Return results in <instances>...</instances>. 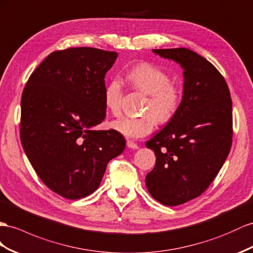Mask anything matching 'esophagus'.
<instances>
[{
	"label": "esophagus",
	"instance_id": "34e87169",
	"mask_svg": "<svg viewBox=\"0 0 253 253\" xmlns=\"http://www.w3.org/2000/svg\"><path fill=\"white\" fill-rule=\"evenodd\" d=\"M127 147L132 148V150H138V148H139L138 144L134 143V142L131 141V140H127Z\"/></svg>",
	"mask_w": 253,
	"mask_h": 253
}]
</instances>
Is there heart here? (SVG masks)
<instances>
[{"label":"heart","instance_id":"obj_1","mask_svg":"<svg viewBox=\"0 0 253 253\" xmlns=\"http://www.w3.org/2000/svg\"><path fill=\"white\" fill-rule=\"evenodd\" d=\"M131 85L148 96L145 110L151 113L141 116H123L111 123L114 130L129 139H140L151 133L156 120L160 124L169 123L176 115L182 105L183 93L176 84L171 82L169 74L152 64L142 63L128 74ZM123 86L114 79L105 88L103 100L108 111L113 115L121 113Z\"/></svg>","mask_w":253,"mask_h":253}]
</instances>
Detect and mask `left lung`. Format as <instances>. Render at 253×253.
<instances>
[{"mask_svg": "<svg viewBox=\"0 0 253 253\" xmlns=\"http://www.w3.org/2000/svg\"><path fill=\"white\" fill-rule=\"evenodd\" d=\"M184 69L182 105L164 129L147 141L156 165L145 177L151 196L176 206L202 194L228 157L232 144V100L224 78L187 48L154 49Z\"/></svg>", "mask_w": 253, "mask_h": 253, "instance_id": "obj_1", "label": "left lung"}]
</instances>
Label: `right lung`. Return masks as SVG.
Segmentation results:
<instances>
[{
  "label": "right lung",
  "mask_w": 253,
  "mask_h": 253,
  "mask_svg": "<svg viewBox=\"0 0 253 253\" xmlns=\"http://www.w3.org/2000/svg\"><path fill=\"white\" fill-rule=\"evenodd\" d=\"M118 53L89 47L55 51L29 78L21 98L20 138L43 184L77 200L98 188L108 163L126 142L105 120V76Z\"/></svg>",
  "instance_id": "obj_1"
}]
</instances>
